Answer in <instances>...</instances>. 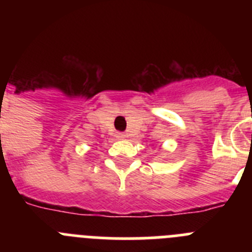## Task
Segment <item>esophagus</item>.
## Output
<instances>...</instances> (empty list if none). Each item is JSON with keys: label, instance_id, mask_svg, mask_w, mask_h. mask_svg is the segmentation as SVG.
Masks as SVG:
<instances>
[{"label": "esophagus", "instance_id": "esophagus-1", "mask_svg": "<svg viewBox=\"0 0 252 252\" xmlns=\"http://www.w3.org/2000/svg\"><path fill=\"white\" fill-rule=\"evenodd\" d=\"M117 137H119V139H125V137H126V135H125V133H122V132H119V133H117Z\"/></svg>", "mask_w": 252, "mask_h": 252}]
</instances>
